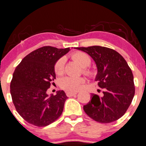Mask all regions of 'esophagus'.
<instances>
[{
    "instance_id": "1",
    "label": "esophagus",
    "mask_w": 146,
    "mask_h": 146,
    "mask_svg": "<svg viewBox=\"0 0 146 146\" xmlns=\"http://www.w3.org/2000/svg\"><path fill=\"white\" fill-rule=\"evenodd\" d=\"M77 93L78 92H67L66 95H67V96L70 97V96H74V95L77 94Z\"/></svg>"
}]
</instances>
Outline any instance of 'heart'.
I'll use <instances>...</instances> for the list:
<instances>
[{
	"mask_svg": "<svg viewBox=\"0 0 146 146\" xmlns=\"http://www.w3.org/2000/svg\"><path fill=\"white\" fill-rule=\"evenodd\" d=\"M72 58L77 61L81 67L85 68L83 69L84 73L87 76H92L94 73L93 70L87 68L91 64V59L88 54L82 52H76L73 54ZM64 64H65L64 58H61L56 61L54 65V71L56 74L61 75L64 73ZM84 83H85V80L82 78H74L66 77L60 81V86L61 88L68 91L76 92L78 91L82 87Z\"/></svg>",
	"mask_w": 146,
	"mask_h": 146,
	"instance_id": "obj_1",
	"label": "heart"
}]
</instances>
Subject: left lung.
Instances as JSON below:
<instances>
[{
  "label": "left lung",
  "instance_id": "8db88e82",
  "mask_svg": "<svg viewBox=\"0 0 146 146\" xmlns=\"http://www.w3.org/2000/svg\"><path fill=\"white\" fill-rule=\"evenodd\" d=\"M88 54L96 63L95 80L104 89L102 96L92 94L83 106L86 114L96 122L110 123L124 115L135 94L134 76L123 56L113 49L101 46L76 47Z\"/></svg>",
  "mask_w": 146,
  "mask_h": 146
}]
</instances>
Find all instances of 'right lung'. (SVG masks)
Segmentation results:
<instances>
[{
    "mask_svg": "<svg viewBox=\"0 0 146 146\" xmlns=\"http://www.w3.org/2000/svg\"><path fill=\"white\" fill-rule=\"evenodd\" d=\"M70 50L45 46L27 55L15 68L10 94L17 111L29 123L45 127L60 117L68 97L63 90L50 96L47 90L56 79L55 64Z\"/></svg>",
    "mask_w": 146,
    "mask_h": 146,
    "instance_id": "right-lung-1",
    "label": "right lung"
}]
</instances>
